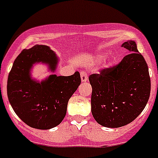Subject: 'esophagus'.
Returning <instances> with one entry per match:
<instances>
[{"label": "esophagus", "instance_id": "1", "mask_svg": "<svg viewBox=\"0 0 158 158\" xmlns=\"http://www.w3.org/2000/svg\"><path fill=\"white\" fill-rule=\"evenodd\" d=\"M80 75H81L82 82H86L88 78V73L86 71H80Z\"/></svg>", "mask_w": 158, "mask_h": 158}]
</instances>
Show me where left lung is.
I'll return each instance as SVG.
<instances>
[{"mask_svg": "<svg viewBox=\"0 0 158 158\" xmlns=\"http://www.w3.org/2000/svg\"><path fill=\"white\" fill-rule=\"evenodd\" d=\"M122 46L129 54L120 63L89 76L91 113L97 123L107 128H119L133 121L150 95L148 65L136 42L129 41Z\"/></svg>", "mask_w": 158, "mask_h": 158, "instance_id": "obj_1", "label": "left lung"}]
</instances>
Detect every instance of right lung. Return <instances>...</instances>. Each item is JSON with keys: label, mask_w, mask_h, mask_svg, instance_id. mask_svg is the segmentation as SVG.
<instances>
[{"label": "right lung", "mask_w": 158, "mask_h": 158, "mask_svg": "<svg viewBox=\"0 0 158 158\" xmlns=\"http://www.w3.org/2000/svg\"><path fill=\"white\" fill-rule=\"evenodd\" d=\"M48 63L54 71L57 59L49 46L36 45L25 49L16 58L7 81V95L12 108L27 125L38 129H50L63 121L67 103L79 84V71L70 76L52 75L42 83L30 76L32 65Z\"/></svg>", "instance_id": "1"}]
</instances>
